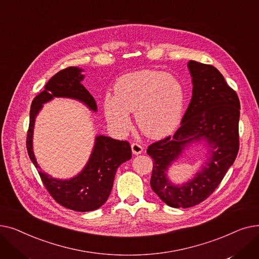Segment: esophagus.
Wrapping results in <instances>:
<instances>
[{"instance_id": "1", "label": "esophagus", "mask_w": 259, "mask_h": 259, "mask_svg": "<svg viewBox=\"0 0 259 259\" xmlns=\"http://www.w3.org/2000/svg\"><path fill=\"white\" fill-rule=\"evenodd\" d=\"M131 149H132L133 154H135V155L141 154V153L143 152V150H144L143 146H142L141 144H139V143H133V144L131 145Z\"/></svg>"}]
</instances>
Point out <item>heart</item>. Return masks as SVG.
I'll return each instance as SVG.
<instances>
[{"instance_id":"obj_1","label":"heart","mask_w":259,"mask_h":259,"mask_svg":"<svg viewBox=\"0 0 259 259\" xmlns=\"http://www.w3.org/2000/svg\"><path fill=\"white\" fill-rule=\"evenodd\" d=\"M185 89L181 80L171 74L142 70L119 77L114 97L104 100L105 116L114 129L126 133L130 128L129 112L148 137L160 138L170 133L183 115Z\"/></svg>"}]
</instances>
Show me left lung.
Returning <instances> with one entry per match:
<instances>
[{
  "label": "left lung",
  "instance_id": "obj_1",
  "mask_svg": "<svg viewBox=\"0 0 259 259\" xmlns=\"http://www.w3.org/2000/svg\"><path fill=\"white\" fill-rule=\"evenodd\" d=\"M192 99L173 137L151 144L147 153L153 159L150 185L158 197L172 208H190L207 199L219 187L239 150V110L236 92L212 65L190 61ZM210 146L206 167L192 181L180 186L166 178L168 166L194 140Z\"/></svg>",
  "mask_w": 259,
  "mask_h": 259
}]
</instances>
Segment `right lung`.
Masks as SVG:
<instances>
[{"mask_svg": "<svg viewBox=\"0 0 259 259\" xmlns=\"http://www.w3.org/2000/svg\"><path fill=\"white\" fill-rule=\"evenodd\" d=\"M81 71L83 70L77 67H68L59 71L48 80L45 89L33 99L26 147L40 180L53 199L65 208L87 212L99 209L108 199L117 168L132 157L130 144L127 141L113 140L104 135L97 137L93 151L83 171L75 178L65 181L52 179L42 171L32 150L34 120L43 104L53 98H70L84 103L91 110L97 111L98 107L93 97L80 84L84 78Z\"/></svg>", "mask_w": 259, "mask_h": 259, "instance_id": "add662e5", "label": "right lung"}]
</instances>
